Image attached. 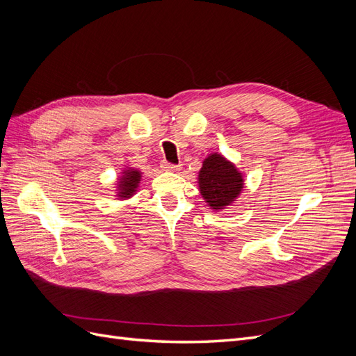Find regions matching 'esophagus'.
<instances>
[{
	"label": "esophagus",
	"mask_w": 356,
	"mask_h": 356,
	"mask_svg": "<svg viewBox=\"0 0 356 356\" xmlns=\"http://www.w3.org/2000/svg\"><path fill=\"white\" fill-rule=\"evenodd\" d=\"M163 169H166V170H179V165H175V163H170V161H165L163 163Z\"/></svg>",
	"instance_id": "esophagus-1"
}]
</instances>
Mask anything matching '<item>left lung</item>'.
<instances>
[{
  "instance_id": "obj_1",
  "label": "left lung",
  "mask_w": 356,
  "mask_h": 356,
  "mask_svg": "<svg viewBox=\"0 0 356 356\" xmlns=\"http://www.w3.org/2000/svg\"><path fill=\"white\" fill-rule=\"evenodd\" d=\"M242 177L222 156L212 154L203 161L199 174L202 196L209 207L220 209L232 203L242 190Z\"/></svg>"
}]
</instances>
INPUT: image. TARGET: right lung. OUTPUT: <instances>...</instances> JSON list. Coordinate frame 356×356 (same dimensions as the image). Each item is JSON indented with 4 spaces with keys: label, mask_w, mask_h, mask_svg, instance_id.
Masks as SVG:
<instances>
[{
    "label": "right lung",
    "mask_w": 356,
    "mask_h": 356,
    "mask_svg": "<svg viewBox=\"0 0 356 356\" xmlns=\"http://www.w3.org/2000/svg\"><path fill=\"white\" fill-rule=\"evenodd\" d=\"M126 178L122 179V184H120V197H126V196H131L132 193L135 191L136 186H138V181H139V172L138 170H126Z\"/></svg>",
    "instance_id": "add662e5"
}]
</instances>
